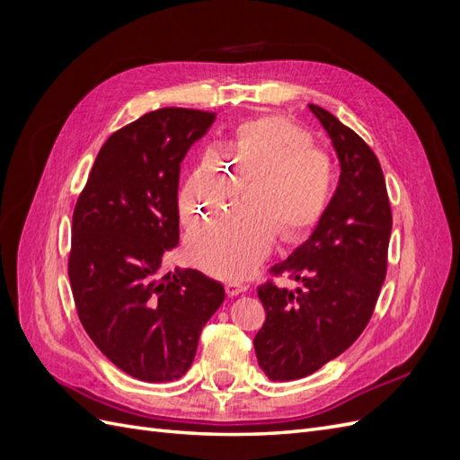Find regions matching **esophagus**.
Instances as JSON below:
<instances>
[{
	"mask_svg": "<svg viewBox=\"0 0 460 460\" xmlns=\"http://www.w3.org/2000/svg\"><path fill=\"white\" fill-rule=\"evenodd\" d=\"M249 288L245 286V284H238V282H230V284H226V294L230 296V297H235V296H240V294H245Z\"/></svg>",
	"mask_w": 460,
	"mask_h": 460,
	"instance_id": "1",
	"label": "esophagus"
}]
</instances>
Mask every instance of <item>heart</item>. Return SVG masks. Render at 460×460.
<instances>
[{
  "label": "heart",
  "mask_w": 460,
  "mask_h": 460,
  "mask_svg": "<svg viewBox=\"0 0 460 460\" xmlns=\"http://www.w3.org/2000/svg\"><path fill=\"white\" fill-rule=\"evenodd\" d=\"M222 167L207 153L178 193L184 226L225 205L240 182L249 184L243 205L193 228L186 238L190 262L222 280L252 276L276 242L294 240L314 226L326 211L333 172L330 159L313 147L307 132L284 119L243 122L220 149Z\"/></svg>",
  "instance_id": "1"
}]
</instances>
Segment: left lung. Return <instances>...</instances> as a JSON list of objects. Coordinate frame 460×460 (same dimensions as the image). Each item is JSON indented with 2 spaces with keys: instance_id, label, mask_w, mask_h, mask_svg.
Segmentation results:
<instances>
[{
  "instance_id": "8db88e82",
  "label": "left lung",
  "mask_w": 460,
  "mask_h": 460,
  "mask_svg": "<svg viewBox=\"0 0 460 460\" xmlns=\"http://www.w3.org/2000/svg\"><path fill=\"white\" fill-rule=\"evenodd\" d=\"M340 161L338 188L313 234L272 267L303 288L257 289L267 320L253 340L272 382L299 380L340 357L363 333L387 269L392 208L374 151L326 109L309 105Z\"/></svg>"
}]
</instances>
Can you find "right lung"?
<instances>
[{
	"label": "right lung",
	"instance_id": "add662e5",
	"mask_svg": "<svg viewBox=\"0 0 460 460\" xmlns=\"http://www.w3.org/2000/svg\"><path fill=\"white\" fill-rule=\"evenodd\" d=\"M205 111L164 107L115 132L73 215L68 278L80 323L136 380L182 378L225 288L203 272L161 274L178 245L180 163L213 127Z\"/></svg>",
	"mask_w": 460,
	"mask_h": 460
}]
</instances>
